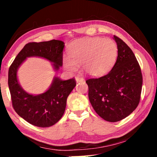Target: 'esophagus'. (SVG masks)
<instances>
[{
    "instance_id": "esophagus-1",
    "label": "esophagus",
    "mask_w": 157,
    "mask_h": 157,
    "mask_svg": "<svg viewBox=\"0 0 157 157\" xmlns=\"http://www.w3.org/2000/svg\"><path fill=\"white\" fill-rule=\"evenodd\" d=\"M83 80H84V79H83V78H82V77H80L78 76H76V82H81V81H83Z\"/></svg>"
}]
</instances>
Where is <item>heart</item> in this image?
<instances>
[{
	"label": "heart",
	"mask_w": 157,
	"mask_h": 157,
	"mask_svg": "<svg viewBox=\"0 0 157 157\" xmlns=\"http://www.w3.org/2000/svg\"><path fill=\"white\" fill-rule=\"evenodd\" d=\"M116 43L109 38H89L77 40L68 48V57L63 59L64 68L74 72L81 64L83 70L93 76L105 74L113 65L117 56Z\"/></svg>",
	"instance_id": "b5f03b06"
}]
</instances>
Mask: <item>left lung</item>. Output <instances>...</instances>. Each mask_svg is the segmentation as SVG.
<instances>
[{"label": "left lung", "instance_id": "obj_1", "mask_svg": "<svg viewBox=\"0 0 157 157\" xmlns=\"http://www.w3.org/2000/svg\"><path fill=\"white\" fill-rule=\"evenodd\" d=\"M118 56L112 69L99 78H88L89 98L97 114L110 122L124 119L139 104L142 74L139 62L129 47L113 36Z\"/></svg>", "mask_w": 157, "mask_h": 157}]
</instances>
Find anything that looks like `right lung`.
<instances>
[{
	"label": "right lung",
	"mask_w": 157,
	"mask_h": 157,
	"mask_svg": "<svg viewBox=\"0 0 157 157\" xmlns=\"http://www.w3.org/2000/svg\"><path fill=\"white\" fill-rule=\"evenodd\" d=\"M64 43L59 40L31 42L23 47L8 70V87L12 106L18 114L29 124L38 127L54 125L63 117L66 100L76 86L74 78L63 81L55 78L48 91L33 96L23 91L17 80V69L30 56L42 57L53 63L55 69L63 65Z\"/></svg>",
	"instance_id": "right-lung-1"
}]
</instances>
